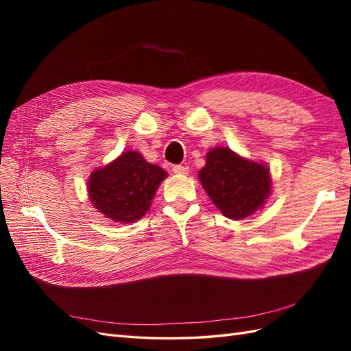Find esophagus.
<instances>
[{"instance_id":"esophagus-1","label":"esophagus","mask_w":351,"mask_h":351,"mask_svg":"<svg viewBox=\"0 0 351 351\" xmlns=\"http://www.w3.org/2000/svg\"><path fill=\"white\" fill-rule=\"evenodd\" d=\"M173 171L176 174H187L189 167H186V165H173Z\"/></svg>"}]
</instances>
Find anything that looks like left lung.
<instances>
[{
  "instance_id": "obj_1",
  "label": "left lung",
  "mask_w": 351,
  "mask_h": 351,
  "mask_svg": "<svg viewBox=\"0 0 351 351\" xmlns=\"http://www.w3.org/2000/svg\"><path fill=\"white\" fill-rule=\"evenodd\" d=\"M199 180L214 205L231 219L252 215L271 192L269 169L240 158L228 147L208 152Z\"/></svg>"
}]
</instances>
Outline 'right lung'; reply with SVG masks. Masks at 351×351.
I'll return each instance as SVG.
<instances>
[{
  "label": "right lung",
  "instance_id": "1",
  "mask_svg": "<svg viewBox=\"0 0 351 351\" xmlns=\"http://www.w3.org/2000/svg\"><path fill=\"white\" fill-rule=\"evenodd\" d=\"M165 177L161 167L146 162L139 152L129 151L90 174L89 197L105 217L127 224L146 214Z\"/></svg>",
  "mask_w": 351,
  "mask_h": 351
}]
</instances>
